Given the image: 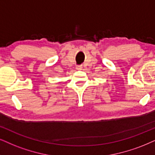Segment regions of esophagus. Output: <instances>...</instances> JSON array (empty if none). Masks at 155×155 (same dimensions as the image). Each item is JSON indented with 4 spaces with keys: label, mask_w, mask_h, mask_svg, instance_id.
Listing matches in <instances>:
<instances>
[{
    "label": "esophagus",
    "mask_w": 155,
    "mask_h": 155,
    "mask_svg": "<svg viewBox=\"0 0 155 155\" xmlns=\"http://www.w3.org/2000/svg\"><path fill=\"white\" fill-rule=\"evenodd\" d=\"M82 68V67L81 66H76V69H78V70H80V69H81Z\"/></svg>",
    "instance_id": "esophagus-1"
}]
</instances>
